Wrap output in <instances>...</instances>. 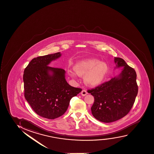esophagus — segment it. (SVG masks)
I'll list each match as a JSON object with an SVG mask.
<instances>
[{"mask_svg":"<svg viewBox=\"0 0 154 154\" xmlns=\"http://www.w3.org/2000/svg\"><path fill=\"white\" fill-rule=\"evenodd\" d=\"M87 94V91L86 90H83L82 91L81 94L83 96H85Z\"/></svg>","mask_w":154,"mask_h":154,"instance_id":"34e87169","label":"esophagus"}]
</instances>
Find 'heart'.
<instances>
[{
  "mask_svg": "<svg viewBox=\"0 0 154 154\" xmlns=\"http://www.w3.org/2000/svg\"><path fill=\"white\" fill-rule=\"evenodd\" d=\"M74 72L79 76H84V83L89 86L100 85L108 73V66L97 58H91L77 61L73 66ZM69 74L74 78L75 74L70 71Z\"/></svg>",
  "mask_w": 154,
  "mask_h": 154,
  "instance_id": "heart-1",
  "label": "heart"
}]
</instances>
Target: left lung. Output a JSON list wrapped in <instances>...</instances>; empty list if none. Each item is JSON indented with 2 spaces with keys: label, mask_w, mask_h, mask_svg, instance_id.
<instances>
[{
  "label": "left lung",
  "mask_w": 154,
  "mask_h": 154,
  "mask_svg": "<svg viewBox=\"0 0 154 154\" xmlns=\"http://www.w3.org/2000/svg\"><path fill=\"white\" fill-rule=\"evenodd\" d=\"M114 63L115 68L123 67L121 73L87 91L94 97L92 114L97 120L106 123L126 116L131 109L138 92L134 69L121 58H114Z\"/></svg>",
  "instance_id": "8db88e82"
}]
</instances>
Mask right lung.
<instances>
[{"instance_id": "obj_1", "label": "right lung", "mask_w": 154, "mask_h": 154, "mask_svg": "<svg viewBox=\"0 0 154 154\" xmlns=\"http://www.w3.org/2000/svg\"><path fill=\"white\" fill-rule=\"evenodd\" d=\"M61 55L58 52L33 58L23 74L26 100L38 115L50 119L63 115L71 99L82 91L69 85L65 70L48 66Z\"/></svg>"}]
</instances>
